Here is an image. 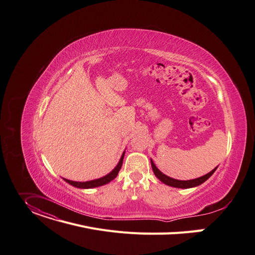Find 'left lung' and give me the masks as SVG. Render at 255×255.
I'll return each instance as SVG.
<instances>
[{"mask_svg":"<svg viewBox=\"0 0 255 255\" xmlns=\"http://www.w3.org/2000/svg\"><path fill=\"white\" fill-rule=\"evenodd\" d=\"M151 161V168H152V171L154 173V175L156 176L157 179H159L161 182L169 185V186H172V187H176V188H191V187H195V186H198V185L202 184L203 182H205L208 178H210L214 173L215 171L217 170V168H215L213 171H211L208 174L202 176V177H199V178H196V179H193V180H187V181H182V180H176V179H173L165 174L161 173L156 167L155 165L153 164V161L150 159Z\"/></svg>","mask_w":255,"mask_h":255,"instance_id":"1","label":"left lung"}]
</instances>
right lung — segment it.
Returning <instances> with one entry per match:
<instances>
[{"instance_id":"right-lung-1","label":"right lung","mask_w":255,"mask_h":255,"mask_svg":"<svg viewBox=\"0 0 255 255\" xmlns=\"http://www.w3.org/2000/svg\"><path fill=\"white\" fill-rule=\"evenodd\" d=\"M124 154H125V151L123 152L118 165L116 166V168L111 172L109 173L108 175L100 178V179H96V180H91V181H86V182H75V181H71V180H68V179H64L67 183H69L70 185H72V186L74 187H77V188H81V189H88V188H95V187H99V186H103V185L105 184H108L109 182H111L112 180H114L116 177H117L121 167H122V164H123V158H124Z\"/></svg>"}]
</instances>
